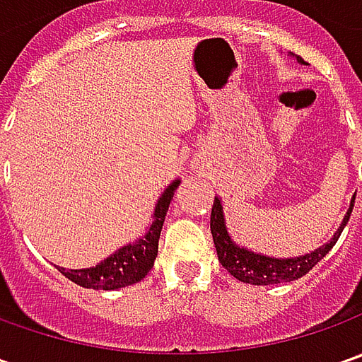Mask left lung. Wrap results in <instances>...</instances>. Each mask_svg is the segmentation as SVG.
<instances>
[{"mask_svg": "<svg viewBox=\"0 0 362 362\" xmlns=\"http://www.w3.org/2000/svg\"><path fill=\"white\" fill-rule=\"evenodd\" d=\"M298 62H304L298 56ZM355 199L351 203L346 216L342 219L341 230L334 233V238L328 243H325L322 247L314 250L310 254L300 257H286V259H278V257H268L247 252L240 245L231 242L230 233L226 230V221H223V211H221V202L216 197L214 207H211V235H214V243H216L217 257L219 264L230 272L231 276L240 282L245 284H256V286H270L280 284V282H292L298 280L304 274L313 270L314 266L327 256L328 252L332 250V245L337 243V240L341 238L342 230L351 217Z\"/></svg>", "mask_w": 362, "mask_h": 362, "instance_id": "obj_1", "label": "left lung"}]
</instances>
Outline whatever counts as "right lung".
Masks as SVG:
<instances>
[{"mask_svg": "<svg viewBox=\"0 0 362 362\" xmlns=\"http://www.w3.org/2000/svg\"><path fill=\"white\" fill-rule=\"evenodd\" d=\"M179 183L181 181H173L160 195L159 203L155 207V219L143 240L131 243V245H124L117 254L106 257L105 262H100L94 268H86V270L58 268V270L74 284L82 286V288H92V290H117V288L141 282L155 264V257L159 252V235L163 230V221H165L169 203L173 199L175 189L179 187Z\"/></svg>", "mask_w": 362, "mask_h": 362, "instance_id": "right-lung-1", "label": "right lung"}]
</instances>
